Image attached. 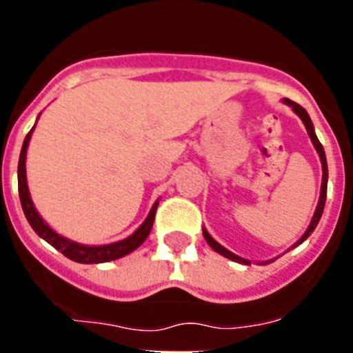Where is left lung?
<instances>
[{
    "label": "left lung",
    "instance_id": "8db88e82",
    "mask_svg": "<svg viewBox=\"0 0 353 353\" xmlns=\"http://www.w3.org/2000/svg\"><path fill=\"white\" fill-rule=\"evenodd\" d=\"M285 103L289 104V106H292L294 111L297 112L299 117H301V119H302V123L305 124V129H307V132H309V136H310L312 143H314L315 149H317V152H319V156H320V161H322V171H323V177H322V190H320V199H319L317 209H315V214H314V217H312V222H310L309 229H307V232L303 234V237L301 239V241L297 242V244H301V242L305 241V239L309 237L312 232H314V229L317 228V224H319L320 217H322L323 208H325V199H327V179H329V171H327V159H325V152H323V148H322V144H320V141L317 139V136H315V131H314V124H312V121H310L309 114H307V111H305V109H303V108L301 106V104L294 103V101H290V99H285ZM202 232H204V237H205V241H208V244H209L210 247H212V249L216 250V252H219V254H221V255H224V257L230 259V261L242 262V264H250V262H249V261H245V259H241V257H237V255H234L232 252H229L228 249H224V247H222V245H219L217 242L214 241V239L209 236V232H208V230H205V229L202 230Z\"/></svg>",
    "mask_w": 353,
    "mask_h": 353
}]
</instances>
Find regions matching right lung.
Instances as JSON below:
<instances>
[{"label": "right lung", "instance_id": "obj_1", "mask_svg": "<svg viewBox=\"0 0 353 353\" xmlns=\"http://www.w3.org/2000/svg\"><path fill=\"white\" fill-rule=\"evenodd\" d=\"M34 129V125H33ZM31 129L28 132L26 137H24V143L21 148V154H19V163H18V190H19V199H21V208L24 216H26L28 222H30L31 228L34 229V232L38 234L39 237H43L44 241L50 242V244L58 249L61 254L66 255L68 259L71 261L79 262V264H101V262H109L114 261V259L123 257V255H128L132 250H136L143 242L148 239L149 232H151L152 224H154V216H156V209H157V202L152 205L151 212L145 221L143 222L139 229L136 230L132 236H129L124 241L114 242V244H108V245H81L78 242H72L70 239L61 237L59 234H56L46 222L39 217V214L36 212L33 201L30 197V190H28V184H26V149L28 144H30V137Z\"/></svg>", "mask_w": 353, "mask_h": 353}]
</instances>
